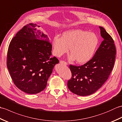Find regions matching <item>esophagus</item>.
I'll use <instances>...</instances> for the list:
<instances>
[{
    "mask_svg": "<svg viewBox=\"0 0 122 122\" xmlns=\"http://www.w3.org/2000/svg\"><path fill=\"white\" fill-rule=\"evenodd\" d=\"M60 63L61 64H63V65H67V63L65 61H60Z\"/></svg>",
    "mask_w": 122,
    "mask_h": 122,
    "instance_id": "1",
    "label": "esophagus"
}]
</instances>
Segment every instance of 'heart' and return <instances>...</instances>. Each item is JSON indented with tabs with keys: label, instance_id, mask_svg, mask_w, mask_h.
I'll list each match as a JSON object with an SVG mask.
<instances>
[{
	"label": "heart",
	"instance_id": "b5f03b06",
	"mask_svg": "<svg viewBox=\"0 0 122 122\" xmlns=\"http://www.w3.org/2000/svg\"><path fill=\"white\" fill-rule=\"evenodd\" d=\"M99 43L97 36L92 32L76 29L66 31L61 38L56 36L51 45L54 56L60 57L69 51V59L84 64L92 59Z\"/></svg>",
	"mask_w": 122,
	"mask_h": 122
}]
</instances>
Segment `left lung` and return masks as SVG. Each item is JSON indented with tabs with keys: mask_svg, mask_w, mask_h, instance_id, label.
<instances>
[{
	"mask_svg": "<svg viewBox=\"0 0 122 122\" xmlns=\"http://www.w3.org/2000/svg\"><path fill=\"white\" fill-rule=\"evenodd\" d=\"M99 28L103 40L93 58L83 66H70L72 76L68 87L77 95H90L97 92L107 80L113 68L116 54L114 42L104 28Z\"/></svg>",
	"mask_w": 122,
	"mask_h": 122,
	"instance_id": "left-lung-1",
	"label": "left lung"
}]
</instances>
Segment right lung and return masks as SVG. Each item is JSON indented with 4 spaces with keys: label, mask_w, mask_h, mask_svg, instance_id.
I'll return each mask as SVG.
<instances>
[{
    "label": "right lung",
    "mask_w": 122,
    "mask_h": 122,
    "mask_svg": "<svg viewBox=\"0 0 122 122\" xmlns=\"http://www.w3.org/2000/svg\"><path fill=\"white\" fill-rule=\"evenodd\" d=\"M40 25L29 24L23 27L10 42L7 66L13 82L28 94H37L45 89L56 64L52 45Z\"/></svg>",
    "instance_id": "right-lung-1"
}]
</instances>
